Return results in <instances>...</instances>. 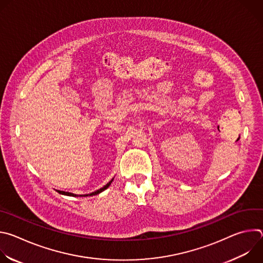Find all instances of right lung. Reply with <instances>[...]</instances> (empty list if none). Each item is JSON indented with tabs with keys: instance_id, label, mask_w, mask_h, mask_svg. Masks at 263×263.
<instances>
[{
	"instance_id": "obj_1",
	"label": "right lung",
	"mask_w": 263,
	"mask_h": 263,
	"mask_svg": "<svg viewBox=\"0 0 263 263\" xmlns=\"http://www.w3.org/2000/svg\"><path fill=\"white\" fill-rule=\"evenodd\" d=\"M112 181H114V179H111L105 186H103L102 189H100V190H98V191H96V192H93V193H90V194H88V195H84V197H87V196H96V195H99L100 193H102V192H104L105 190H107L108 187H109V185L112 183ZM58 193L59 194H61V195H64V196H70V197H77L76 195H73V194H70V193H66V192H60V191H58Z\"/></svg>"
}]
</instances>
